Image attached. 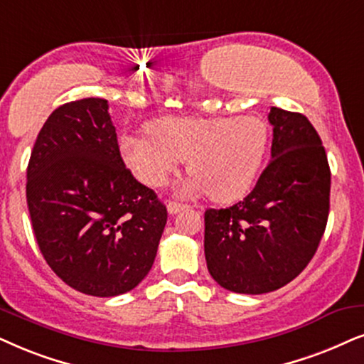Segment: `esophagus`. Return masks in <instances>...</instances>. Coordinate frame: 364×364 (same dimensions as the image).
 <instances>
[{"instance_id": "1", "label": "esophagus", "mask_w": 364, "mask_h": 364, "mask_svg": "<svg viewBox=\"0 0 364 364\" xmlns=\"http://www.w3.org/2000/svg\"><path fill=\"white\" fill-rule=\"evenodd\" d=\"M185 208H188V205L176 203V201H169V203H168V213H171V215H176L178 211H181Z\"/></svg>"}]
</instances>
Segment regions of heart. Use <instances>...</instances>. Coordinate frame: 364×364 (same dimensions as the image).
Segmentation results:
<instances>
[{"label":"heart","mask_w":364,"mask_h":364,"mask_svg":"<svg viewBox=\"0 0 364 364\" xmlns=\"http://www.w3.org/2000/svg\"><path fill=\"white\" fill-rule=\"evenodd\" d=\"M148 132L121 139L122 158L134 176L148 186H163L188 159L191 178L181 191H208L218 203L247 195L269 149V126L254 116L161 117L149 124Z\"/></svg>","instance_id":"obj_1"}]
</instances>
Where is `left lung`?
<instances>
[{
    "mask_svg": "<svg viewBox=\"0 0 364 364\" xmlns=\"http://www.w3.org/2000/svg\"><path fill=\"white\" fill-rule=\"evenodd\" d=\"M272 161L233 206L205 211L208 272L238 294L277 291L314 257L329 215L331 171L309 119L272 107Z\"/></svg>",
    "mask_w": 364,
    "mask_h": 364,
    "instance_id": "8db88e82",
    "label": "left lung"
}]
</instances>
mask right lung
Masks as SVG:
<instances>
[{
	"mask_svg": "<svg viewBox=\"0 0 364 364\" xmlns=\"http://www.w3.org/2000/svg\"><path fill=\"white\" fill-rule=\"evenodd\" d=\"M26 203L40 252L75 291L129 292L148 275L168 211L126 168L105 99L55 109L26 169Z\"/></svg>",
	"mask_w": 364,
	"mask_h": 364,
	"instance_id": "obj_1",
	"label": "right lung"
}]
</instances>
